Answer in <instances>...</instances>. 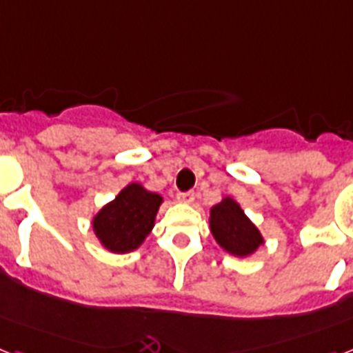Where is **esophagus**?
Segmentation results:
<instances>
[{
  "label": "esophagus",
  "mask_w": 353,
  "mask_h": 353,
  "mask_svg": "<svg viewBox=\"0 0 353 353\" xmlns=\"http://www.w3.org/2000/svg\"><path fill=\"white\" fill-rule=\"evenodd\" d=\"M179 202L182 203H193L194 202V193L193 191H189V193H179Z\"/></svg>",
  "instance_id": "obj_1"
}]
</instances>
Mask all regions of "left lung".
Returning <instances> with one entry per match:
<instances>
[{
	"mask_svg": "<svg viewBox=\"0 0 353 353\" xmlns=\"http://www.w3.org/2000/svg\"><path fill=\"white\" fill-rule=\"evenodd\" d=\"M209 229L227 254L249 258L265 243L260 229L232 196H223L209 211Z\"/></svg>",
	"mask_w": 353,
	"mask_h": 353,
	"instance_id": "left-lung-1",
	"label": "left lung"
}]
</instances>
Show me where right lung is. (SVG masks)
<instances>
[{
  "label": "right lung",
  "mask_w": 353,
  "mask_h": 353,
  "mask_svg": "<svg viewBox=\"0 0 353 353\" xmlns=\"http://www.w3.org/2000/svg\"><path fill=\"white\" fill-rule=\"evenodd\" d=\"M162 202L164 198L148 191L142 183H128L112 202L93 214V232L101 245L110 252H131L139 249L151 234Z\"/></svg>",
  "instance_id": "obj_1"
}]
</instances>
